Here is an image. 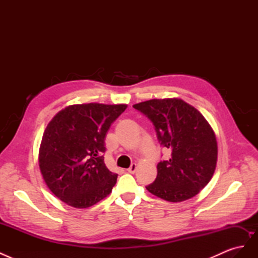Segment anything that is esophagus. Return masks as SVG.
Returning a JSON list of instances; mask_svg holds the SVG:
<instances>
[{
	"label": "esophagus",
	"mask_w": 258,
	"mask_h": 258,
	"mask_svg": "<svg viewBox=\"0 0 258 258\" xmlns=\"http://www.w3.org/2000/svg\"><path fill=\"white\" fill-rule=\"evenodd\" d=\"M137 163H132V165L127 169V171H128V172L129 173H135L136 172V171H137Z\"/></svg>",
	"instance_id": "34e87169"
}]
</instances>
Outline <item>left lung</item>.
<instances>
[{"label": "left lung", "instance_id": "left-lung-1", "mask_svg": "<svg viewBox=\"0 0 258 258\" xmlns=\"http://www.w3.org/2000/svg\"><path fill=\"white\" fill-rule=\"evenodd\" d=\"M152 120L161 145L171 151L157 165V177L146 186L151 194L170 202L196 196L212 178L217 142L212 127L197 108L182 99H152L134 105Z\"/></svg>", "mask_w": 258, "mask_h": 258}]
</instances>
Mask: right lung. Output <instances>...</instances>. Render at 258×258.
<instances>
[{
  "instance_id": "obj_1",
  "label": "right lung",
  "mask_w": 258,
  "mask_h": 258,
  "mask_svg": "<svg viewBox=\"0 0 258 258\" xmlns=\"http://www.w3.org/2000/svg\"><path fill=\"white\" fill-rule=\"evenodd\" d=\"M126 108L127 104H73L48 122L38 165L50 191L68 206L86 209L111 194L117 174L104 163V139Z\"/></svg>"
}]
</instances>
